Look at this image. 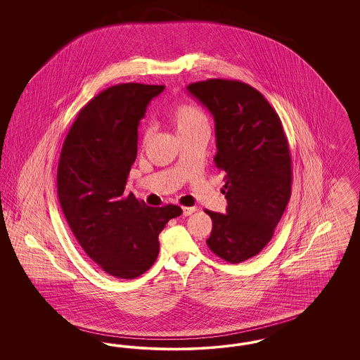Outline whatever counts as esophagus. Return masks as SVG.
<instances>
[{
  "label": "esophagus",
  "mask_w": 360,
  "mask_h": 360,
  "mask_svg": "<svg viewBox=\"0 0 360 360\" xmlns=\"http://www.w3.org/2000/svg\"><path fill=\"white\" fill-rule=\"evenodd\" d=\"M182 210H184V216H190L197 210V207L195 206H184Z\"/></svg>",
  "instance_id": "esophagus-1"
}]
</instances>
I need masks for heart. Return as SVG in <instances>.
I'll return each mask as SVG.
<instances>
[{"mask_svg":"<svg viewBox=\"0 0 360 360\" xmlns=\"http://www.w3.org/2000/svg\"><path fill=\"white\" fill-rule=\"evenodd\" d=\"M167 119L176 129L181 137L186 136L194 129L200 127H207V117L205 112L190 103H176L167 110ZM150 134H144V141L148 139Z\"/></svg>","mask_w":360,"mask_h":360,"instance_id":"obj_1","label":"heart"}]
</instances>
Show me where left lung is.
<instances>
[{
	"label": "left lung",
	"instance_id": "obj_1",
	"mask_svg": "<svg viewBox=\"0 0 360 360\" xmlns=\"http://www.w3.org/2000/svg\"><path fill=\"white\" fill-rule=\"evenodd\" d=\"M214 119L216 166L226 213L206 210L207 247L229 263L257 255L271 240L291 195V158L279 116L252 86L207 79L188 86Z\"/></svg>",
	"mask_w": 360,
	"mask_h": 360
}]
</instances>
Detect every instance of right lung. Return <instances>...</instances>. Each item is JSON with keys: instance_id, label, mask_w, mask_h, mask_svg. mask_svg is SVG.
Returning <instances> with one entry per match:
<instances>
[{"instance_id": "add662e5", "label": "right lung", "mask_w": 360, "mask_h": 360, "mask_svg": "<svg viewBox=\"0 0 360 360\" xmlns=\"http://www.w3.org/2000/svg\"><path fill=\"white\" fill-rule=\"evenodd\" d=\"M165 86L120 84L89 101L70 128L58 165V197L70 228L105 273L134 279L159 254L158 236L176 205L151 207L124 193L137 155V127Z\"/></svg>"}]
</instances>
